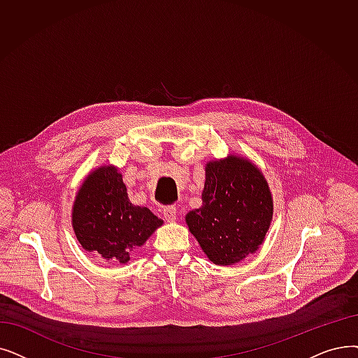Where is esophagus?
Segmentation results:
<instances>
[{
	"label": "esophagus",
	"mask_w": 358,
	"mask_h": 358,
	"mask_svg": "<svg viewBox=\"0 0 358 358\" xmlns=\"http://www.w3.org/2000/svg\"><path fill=\"white\" fill-rule=\"evenodd\" d=\"M162 215H164V220L166 222H174L177 220V208L176 206H165L162 209Z\"/></svg>",
	"instance_id": "34e87169"
}]
</instances>
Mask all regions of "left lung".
<instances>
[{
    "label": "left lung",
    "mask_w": 358,
    "mask_h": 358,
    "mask_svg": "<svg viewBox=\"0 0 358 358\" xmlns=\"http://www.w3.org/2000/svg\"><path fill=\"white\" fill-rule=\"evenodd\" d=\"M201 206L185 222L215 265L228 266L255 253L265 240L273 200L262 171L245 158L229 155L206 164Z\"/></svg>",
    "instance_id": "obj_1"
}]
</instances>
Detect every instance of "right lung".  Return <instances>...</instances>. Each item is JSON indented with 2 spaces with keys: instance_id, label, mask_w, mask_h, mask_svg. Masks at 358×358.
<instances>
[{
  "instance_id": "right-lung-1",
  "label": "right lung",
  "mask_w": 358,
  "mask_h": 358,
  "mask_svg": "<svg viewBox=\"0 0 358 358\" xmlns=\"http://www.w3.org/2000/svg\"><path fill=\"white\" fill-rule=\"evenodd\" d=\"M71 224L86 252L121 265L162 225V220L148 208L133 205L118 168L103 165L92 171L77 192Z\"/></svg>"
}]
</instances>
